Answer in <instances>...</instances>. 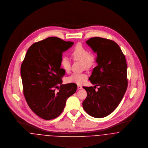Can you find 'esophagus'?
I'll return each mask as SVG.
<instances>
[{
	"instance_id": "1",
	"label": "esophagus",
	"mask_w": 148,
	"mask_h": 148,
	"mask_svg": "<svg viewBox=\"0 0 148 148\" xmlns=\"http://www.w3.org/2000/svg\"><path fill=\"white\" fill-rule=\"evenodd\" d=\"M77 88L78 90H81V89H82V87L81 85H78Z\"/></svg>"
}]
</instances>
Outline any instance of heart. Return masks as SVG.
Returning <instances> with one entry per match:
<instances>
[{"label":"heart","instance_id":"1","mask_svg":"<svg viewBox=\"0 0 148 148\" xmlns=\"http://www.w3.org/2000/svg\"><path fill=\"white\" fill-rule=\"evenodd\" d=\"M71 55L75 60L81 61L82 67L86 69L92 67L95 62V57L90 53L89 50L81 44H78L72 50ZM61 64L64 71L68 72L71 70V62L69 58L67 56H63L61 60ZM87 75L85 73L75 72L67 77L66 81L68 83H75L81 85L85 82Z\"/></svg>","mask_w":148,"mask_h":148}]
</instances>
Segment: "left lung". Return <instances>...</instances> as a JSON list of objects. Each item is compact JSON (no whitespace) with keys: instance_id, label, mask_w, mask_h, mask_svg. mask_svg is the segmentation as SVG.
Masks as SVG:
<instances>
[{"instance_id":"left-lung-1","label":"left lung","mask_w":148,"mask_h":148,"mask_svg":"<svg viewBox=\"0 0 148 148\" xmlns=\"http://www.w3.org/2000/svg\"><path fill=\"white\" fill-rule=\"evenodd\" d=\"M86 42L97 53V66L89 77L95 86L83 87L87 96L82 106L90 116L102 118L112 113L123 98L127 87V64L121 49L114 41L93 37ZM96 86L99 87L95 91L94 87Z\"/></svg>"}]
</instances>
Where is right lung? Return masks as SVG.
Masks as SVG:
<instances>
[{"instance_id": "1", "label": "right lung", "mask_w": 148, "mask_h": 148, "mask_svg": "<svg viewBox=\"0 0 148 148\" xmlns=\"http://www.w3.org/2000/svg\"><path fill=\"white\" fill-rule=\"evenodd\" d=\"M73 44L56 37H48L29 48L21 65L25 99L32 110L45 120L58 116L67 99L77 90L75 84L63 85L61 79L65 74L61 69L63 52Z\"/></svg>"}]
</instances>
